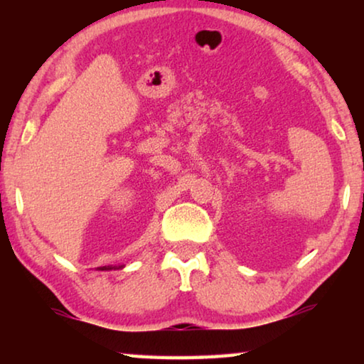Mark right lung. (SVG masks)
<instances>
[{
	"instance_id": "add662e5",
	"label": "right lung",
	"mask_w": 364,
	"mask_h": 364,
	"mask_svg": "<svg viewBox=\"0 0 364 364\" xmlns=\"http://www.w3.org/2000/svg\"><path fill=\"white\" fill-rule=\"evenodd\" d=\"M123 267H125V264H119V267H101L100 269H101V271H107V269H122Z\"/></svg>"
}]
</instances>
